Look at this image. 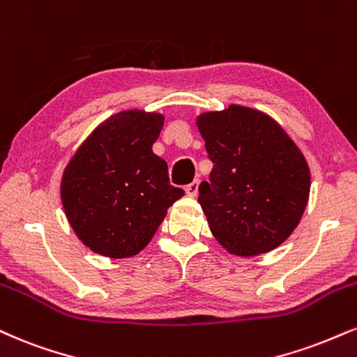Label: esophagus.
I'll list each match as a JSON object with an SVG mask.
<instances>
[{
	"label": "esophagus",
	"instance_id": "1",
	"mask_svg": "<svg viewBox=\"0 0 357 357\" xmlns=\"http://www.w3.org/2000/svg\"><path fill=\"white\" fill-rule=\"evenodd\" d=\"M199 183H201L199 179H195V181L188 184V186L184 188V190H186V195L188 196H192V197L197 196V191H199Z\"/></svg>",
	"mask_w": 357,
	"mask_h": 357
}]
</instances>
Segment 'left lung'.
Instances as JSON below:
<instances>
[{
	"instance_id": "1",
	"label": "left lung",
	"mask_w": 357,
	"mask_h": 357,
	"mask_svg": "<svg viewBox=\"0 0 357 357\" xmlns=\"http://www.w3.org/2000/svg\"><path fill=\"white\" fill-rule=\"evenodd\" d=\"M213 161L199 184L209 229L227 252L257 256L289 238L301 221L311 171L301 149L263 111L229 105L197 116Z\"/></svg>"
}]
</instances>
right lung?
<instances>
[{
    "label": "right lung",
    "instance_id": "right-lung-1",
    "mask_svg": "<svg viewBox=\"0 0 357 357\" xmlns=\"http://www.w3.org/2000/svg\"><path fill=\"white\" fill-rule=\"evenodd\" d=\"M161 113L126 109L102 121L64 167L61 203L79 241L123 259L148 246L167 208L184 195L153 153Z\"/></svg>",
    "mask_w": 357,
    "mask_h": 357
}]
</instances>
